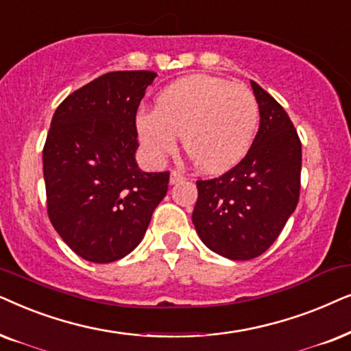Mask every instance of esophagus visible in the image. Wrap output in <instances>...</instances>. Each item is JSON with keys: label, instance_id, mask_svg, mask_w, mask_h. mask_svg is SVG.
<instances>
[{"label": "esophagus", "instance_id": "34e87169", "mask_svg": "<svg viewBox=\"0 0 351 351\" xmlns=\"http://www.w3.org/2000/svg\"><path fill=\"white\" fill-rule=\"evenodd\" d=\"M184 180V175H181L180 171H171L170 173V184H176V183H181V181Z\"/></svg>", "mask_w": 351, "mask_h": 351}]
</instances>
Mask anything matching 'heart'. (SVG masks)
I'll use <instances>...</instances> for the list:
<instances>
[{
	"label": "heart",
	"mask_w": 351,
	"mask_h": 351,
	"mask_svg": "<svg viewBox=\"0 0 351 351\" xmlns=\"http://www.w3.org/2000/svg\"><path fill=\"white\" fill-rule=\"evenodd\" d=\"M258 123V104L244 83L194 73L168 85L156 110L138 112L134 127L146 157L162 163L178 149L205 173H221L239 163L249 151Z\"/></svg>",
	"instance_id": "obj_1"
}]
</instances>
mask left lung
<instances>
[{
  "label": "left lung",
  "instance_id": "obj_1",
  "mask_svg": "<svg viewBox=\"0 0 351 351\" xmlns=\"http://www.w3.org/2000/svg\"><path fill=\"white\" fill-rule=\"evenodd\" d=\"M260 128L245 157L219 178L199 180L193 223L200 241L230 260H252L281 234L300 194L302 144L282 106L250 82Z\"/></svg>",
  "mask_w": 351,
  "mask_h": 351
}]
</instances>
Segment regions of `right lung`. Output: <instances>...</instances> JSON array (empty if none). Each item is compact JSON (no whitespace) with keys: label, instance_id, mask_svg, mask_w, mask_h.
<instances>
[{"label":"right lung","instance_id":"right-lung-1","mask_svg":"<svg viewBox=\"0 0 351 351\" xmlns=\"http://www.w3.org/2000/svg\"><path fill=\"white\" fill-rule=\"evenodd\" d=\"M157 77L109 72L65 97L43 149L48 215L82 258L110 263L143 241L168 191L170 173L139 170L136 110Z\"/></svg>","mask_w":351,"mask_h":351}]
</instances>
